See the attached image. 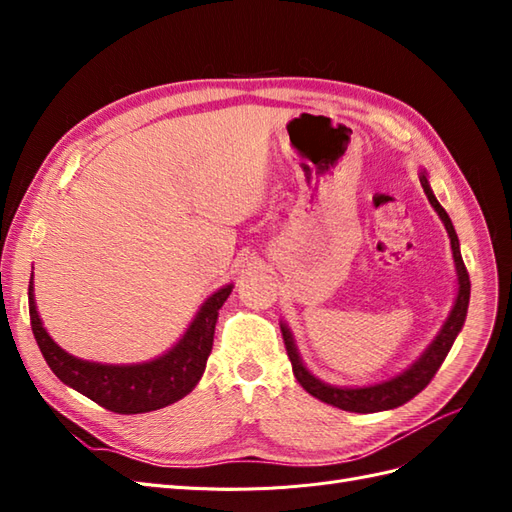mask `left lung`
Returning <instances> with one entry per match:
<instances>
[{"mask_svg": "<svg viewBox=\"0 0 512 512\" xmlns=\"http://www.w3.org/2000/svg\"><path fill=\"white\" fill-rule=\"evenodd\" d=\"M418 179H421L423 192L427 194V200L431 203V207L436 209V213L440 215V220L448 232V239H451V250H453L455 271H457V297H455L453 309H451V314H448L446 322L442 324L438 335L433 337V342L425 348V352L418 356V359L408 369H404L401 374H397L389 380L367 384V386H335V384L320 380L305 367L290 327L286 322H280L294 378L299 380V384L309 395H314L316 399L324 401V404L335 406L339 410L367 414V412H382V410H393L397 406H404L406 401H410L414 395L421 393L431 382V378L436 376V371L444 363L448 350H451L459 331L463 329V322H466L468 303H470V275L466 271V265H463L455 226H453L451 218H448L444 207L438 203L436 194H433L425 170H421Z\"/></svg>", "mask_w": 512, "mask_h": 512, "instance_id": "obj_1", "label": "left lung"}]
</instances>
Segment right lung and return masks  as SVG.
I'll return each mask as SVG.
<instances>
[{
  "label": "right lung",
  "mask_w": 512,
  "mask_h": 512,
  "mask_svg": "<svg viewBox=\"0 0 512 512\" xmlns=\"http://www.w3.org/2000/svg\"><path fill=\"white\" fill-rule=\"evenodd\" d=\"M232 284L222 286L218 292L200 305L188 331L179 342L162 356L147 363L111 365L83 361L61 348L46 333L42 318L36 309L34 284L29 282V316L38 348L49 363L53 374L68 384L70 389L96 401L102 408L117 414H143L166 408L192 393L198 380L203 378L207 359L213 348L215 322L218 312L232 292Z\"/></svg>",
  "instance_id": "obj_1"
}]
</instances>
